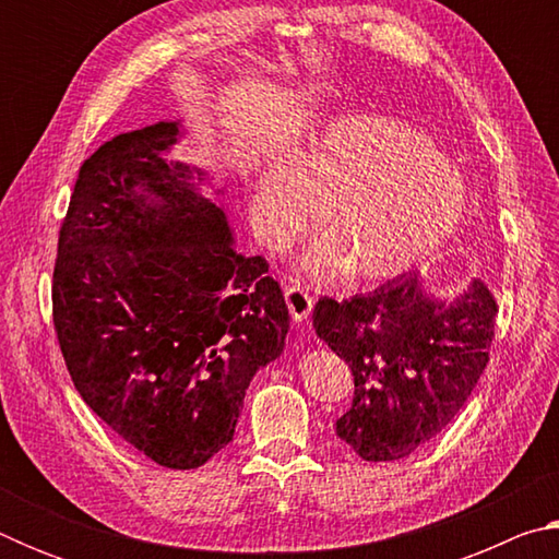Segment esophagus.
Listing matches in <instances>:
<instances>
[{"label":"esophagus","mask_w":559,"mask_h":559,"mask_svg":"<svg viewBox=\"0 0 559 559\" xmlns=\"http://www.w3.org/2000/svg\"><path fill=\"white\" fill-rule=\"evenodd\" d=\"M283 298H286L288 313L293 320H306L310 316V310H313V296H310L306 286H300L296 281L283 286Z\"/></svg>","instance_id":"1"}]
</instances>
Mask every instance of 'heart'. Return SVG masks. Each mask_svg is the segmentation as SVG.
I'll list each match as a JSON object with an SVG mask.
<instances>
[{
    "label": "heart",
    "instance_id": "obj_1",
    "mask_svg": "<svg viewBox=\"0 0 559 559\" xmlns=\"http://www.w3.org/2000/svg\"><path fill=\"white\" fill-rule=\"evenodd\" d=\"M320 212L306 269L340 266L345 281L400 276L459 231L471 189L427 132L386 116L333 122L300 150L296 169L273 167L257 187V212L273 241H288Z\"/></svg>",
    "mask_w": 559,
    "mask_h": 559
}]
</instances>
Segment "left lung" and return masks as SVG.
<instances>
[{"label":"left lung","instance_id":"left-lung-1","mask_svg":"<svg viewBox=\"0 0 559 559\" xmlns=\"http://www.w3.org/2000/svg\"><path fill=\"white\" fill-rule=\"evenodd\" d=\"M496 316L484 281L439 302L412 271L349 300L320 296L313 325L355 377L337 437L365 461L404 459L437 437L486 370Z\"/></svg>","mask_w":559,"mask_h":559}]
</instances>
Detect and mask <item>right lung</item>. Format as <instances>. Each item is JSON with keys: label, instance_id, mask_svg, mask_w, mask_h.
Returning <instances> with one entry per match:
<instances>
[{"label": "right lung", "instance_id": "1", "mask_svg": "<svg viewBox=\"0 0 559 559\" xmlns=\"http://www.w3.org/2000/svg\"><path fill=\"white\" fill-rule=\"evenodd\" d=\"M177 122L100 145L59 231L51 310L75 390L132 449L197 468L234 437L251 377L283 349L288 308L222 206L163 157Z\"/></svg>", "mask_w": 559, "mask_h": 559}]
</instances>
